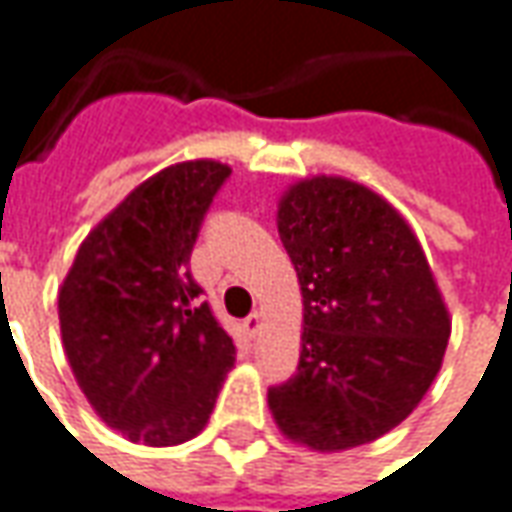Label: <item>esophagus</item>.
<instances>
[{"label":"esophagus","mask_w":512,"mask_h":512,"mask_svg":"<svg viewBox=\"0 0 512 512\" xmlns=\"http://www.w3.org/2000/svg\"><path fill=\"white\" fill-rule=\"evenodd\" d=\"M260 325H263V314H260V311L246 316V333H249V336H257V333H260Z\"/></svg>","instance_id":"esophagus-1"}]
</instances>
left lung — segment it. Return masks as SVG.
Listing matches in <instances>:
<instances>
[{
  "mask_svg": "<svg viewBox=\"0 0 512 512\" xmlns=\"http://www.w3.org/2000/svg\"><path fill=\"white\" fill-rule=\"evenodd\" d=\"M277 229L305 316L297 373L269 387L271 415L316 451L378 440L426 395L451 333L415 232L373 190L336 176L294 184Z\"/></svg>",
  "mask_w": 512,
  "mask_h": 512,
  "instance_id": "8db88e82",
  "label": "left lung"
}]
</instances>
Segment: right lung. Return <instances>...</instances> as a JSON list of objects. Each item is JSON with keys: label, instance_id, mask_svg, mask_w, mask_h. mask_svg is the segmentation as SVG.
<instances>
[{"label": "right lung", "instance_id": "1", "mask_svg": "<svg viewBox=\"0 0 512 512\" xmlns=\"http://www.w3.org/2000/svg\"><path fill=\"white\" fill-rule=\"evenodd\" d=\"M232 170L182 162L142 182L83 241L58 294L69 367L111 429L176 446L210 420L235 342L190 255Z\"/></svg>", "mask_w": 512, "mask_h": 512}]
</instances>
